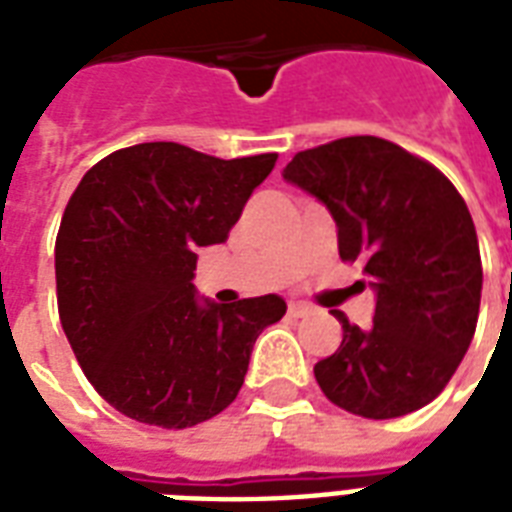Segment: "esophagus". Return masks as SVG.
Instances as JSON below:
<instances>
[{
  "instance_id": "esophagus-1",
  "label": "esophagus",
  "mask_w": 512,
  "mask_h": 512,
  "mask_svg": "<svg viewBox=\"0 0 512 512\" xmlns=\"http://www.w3.org/2000/svg\"><path fill=\"white\" fill-rule=\"evenodd\" d=\"M313 308L305 303H289V316L292 319H305V316H311Z\"/></svg>"
}]
</instances>
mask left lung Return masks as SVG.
Wrapping results in <instances>:
<instances>
[{"instance_id": "obj_1", "label": "left lung", "mask_w": 512, "mask_h": 512, "mask_svg": "<svg viewBox=\"0 0 512 512\" xmlns=\"http://www.w3.org/2000/svg\"><path fill=\"white\" fill-rule=\"evenodd\" d=\"M284 180L311 193L337 225L342 260H364L377 297L372 327L335 311L340 348L313 366L324 396L369 420L430 404L476 335L481 252L468 204L433 164L374 135L308 148Z\"/></svg>"}]
</instances>
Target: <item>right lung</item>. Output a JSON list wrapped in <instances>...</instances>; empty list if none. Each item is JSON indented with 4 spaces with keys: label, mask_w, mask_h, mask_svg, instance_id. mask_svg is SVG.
<instances>
[{
    "label": "right lung",
    "mask_w": 512,
    "mask_h": 512,
    "mask_svg": "<svg viewBox=\"0 0 512 512\" xmlns=\"http://www.w3.org/2000/svg\"><path fill=\"white\" fill-rule=\"evenodd\" d=\"M279 156L217 159L140 143L100 159L60 220V324L108 404L159 428L215 417L244 385L252 345L287 313L279 295L199 297L201 247L223 244Z\"/></svg>",
    "instance_id": "right-lung-1"
}]
</instances>
